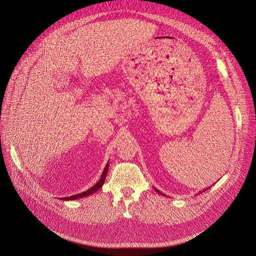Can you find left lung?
I'll return each instance as SVG.
<instances>
[{
    "mask_svg": "<svg viewBox=\"0 0 256 256\" xmlns=\"http://www.w3.org/2000/svg\"><path fill=\"white\" fill-rule=\"evenodd\" d=\"M154 189H155V188H154ZM208 189H209V188H208ZM206 190H207V189H205V190H203V191H206ZM155 191H156L158 194H160V195H164V194H162V193H161L160 191H158L157 189H155ZM200 193H201V192H200Z\"/></svg>",
    "mask_w": 256,
    "mask_h": 256,
    "instance_id": "8db88e82",
    "label": "left lung"
}]
</instances>
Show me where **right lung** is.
Returning <instances> with one entry per match:
<instances>
[{
  "label": "right lung",
  "instance_id": "1",
  "mask_svg": "<svg viewBox=\"0 0 256 256\" xmlns=\"http://www.w3.org/2000/svg\"><path fill=\"white\" fill-rule=\"evenodd\" d=\"M108 166H109V164H107L106 166H105V168H104V170H103V172H102V176H101L100 180H98V182H97L96 184L92 186V188H90L88 190H86V191H84V192H82V193H80V194H76V195H74V196H70V197H64V198H62V200H76V199H80V198L86 197V196H88V195H90V194H92V193L97 192L100 188H102V186H103V184H104V182H105L106 174H107V172H108Z\"/></svg>",
  "mask_w": 256,
  "mask_h": 256
}]
</instances>
